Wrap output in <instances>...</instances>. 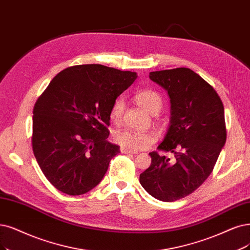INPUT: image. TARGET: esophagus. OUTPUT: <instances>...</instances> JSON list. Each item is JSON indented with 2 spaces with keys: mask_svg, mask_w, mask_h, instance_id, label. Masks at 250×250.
Masks as SVG:
<instances>
[{
  "mask_svg": "<svg viewBox=\"0 0 250 250\" xmlns=\"http://www.w3.org/2000/svg\"><path fill=\"white\" fill-rule=\"evenodd\" d=\"M120 151H122V153H125V154H138V151L130 150L127 148H125V147H122V148H120Z\"/></svg>",
  "mask_w": 250,
  "mask_h": 250,
  "instance_id": "34e87169",
  "label": "esophagus"
}]
</instances>
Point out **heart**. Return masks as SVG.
<instances>
[{"label":"heart","instance_id":"heart-1","mask_svg":"<svg viewBox=\"0 0 250 250\" xmlns=\"http://www.w3.org/2000/svg\"><path fill=\"white\" fill-rule=\"evenodd\" d=\"M134 99L136 103L139 105L147 113L151 115L158 114L163 108L164 100L158 91L153 89H141L137 91ZM125 101L122 98L116 99L110 107L109 117L113 124L118 125L122 122L125 112ZM114 140L120 146L130 150H144L147 149L158 140V135L153 131H135L131 128L118 130L113 135Z\"/></svg>","mask_w":250,"mask_h":250}]
</instances>
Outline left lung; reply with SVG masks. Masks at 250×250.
Returning a JSON list of instances; mask_svg holds the SVG:
<instances>
[{
	"label": "left lung",
	"instance_id": "obj_1",
	"mask_svg": "<svg viewBox=\"0 0 250 250\" xmlns=\"http://www.w3.org/2000/svg\"><path fill=\"white\" fill-rule=\"evenodd\" d=\"M149 78L170 97V125L158 149L172 152L174 160L150 152L140 183L153 198L174 202L200 188L213 170L227 140L225 109L215 89L188 68L150 72Z\"/></svg>",
	"mask_w": 250,
	"mask_h": 250
}]
</instances>
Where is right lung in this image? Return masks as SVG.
<instances>
[{
	"instance_id": "add662e5",
	"label": "right lung",
	"mask_w": 250,
	"mask_h": 250,
	"mask_svg": "<svg viewBox=\"0 0 250 250\" xmlns=\"http://www.w3.org/2000/svg\"><path fill=\"white\" fill-rule=\"evenodd\" d=\"M136 78L131 71L78 64L60 72L37 100L33 151L55 188L79 196L103 179L120 151L107 140L110 107Z\"/></svg>"
}]
</instances>
